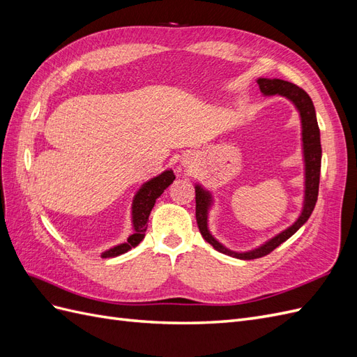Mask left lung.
I'll return each instance as SVG.
<instances>
[{
	"label": "left lung",
	"instance_id": "1",
	"mask_svg": "<svg viewBox=\"0 0 357 357\" xmlns=\"http://www.w3.org/2000/svg\"><path fill=\"white\" fill-rule=\"evenodd\" d=\"M259 89H261L262 95H280L287 98L291 104L295 105V109L299 113L301 117V135H302V155H304V204H302V211L299 218L291 223L289 228L273 236L271 240L265 241L262 245H259L253 250L248 252H234L231 248L225 247L222 243L214 238L208 229V211L213 205V195L211 192L204 189L201 185H195V201H197V223L201 235L204 240L210 243L215 250L228 255L236 259H243V261H250V259L262 257L268 253H271L274 248H277L280 244H283L286 240H289L302 225H304L314 210L317 195H319V183H320V167H321V144H320V129L317 125V117L314 104H312L308 93L301 89L299 86L282 80V79H262L259 77L257 80Z\"/></svg>",
	"mask_w": 357,
	"mask_h": 357
}]
</instances>
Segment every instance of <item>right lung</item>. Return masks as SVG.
<instances>
[{"instance_id": "right-lung-1", "label": "right lung", "mask_w": 357, "mask_h": 357, "mask_svg": "<svg viewBox=\"0 0 357 357\" xmlns=\"http://www.w3.org/2000/svg\"><path fill=\"white\" fill-rule=\"evenodd\" d=\"M176 180L172 169H165L159 176L150 178L144 185L138 189L132 199V228L134 234L128 236V240L122 244H117L109 250L101 253V257H116L137 247L144 238V232L147 229V220L152 208L155 207L156 199L164 193V190Z\"/></svg>"}]
</instances>
